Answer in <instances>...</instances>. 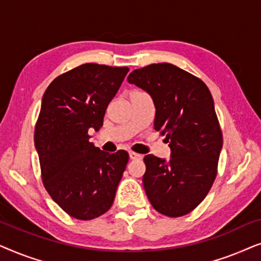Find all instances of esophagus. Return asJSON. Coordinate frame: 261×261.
<instances>
[{
    "instance_id": "34e87169",
    "label": "esophagus",
    "mask_w": 261,
    "mask_h": 261,
    "mask_svg": "<svg viewBox=\"0 0 261 261\" xmlns=\"http://www.w3.org/2000/svg\"><path fill=\"white\" fill-rule=\"evenodd\" d=\"M129 158L132 160H138V159H141L142 155L138 154V153H135V152H129Z\"/></svg>"
}]
</instances>
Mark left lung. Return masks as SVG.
I'll use <instances>...</instances> for the list:
<instances>
[{
	"label": "left lung",
	"instance_id": "1",
	"mask_svg": "<svg viewBox=\"0 0 261 261\" xmlns=\"http://www.w3.org/2000/svg\"><path fill=\"white\" fill-rule=\"evenodd\" d=\"M155 106L154 129L170 142L169 162L145 155L142 183L153 208L169 217L191 213L217 174L222 132L204 82L169 63L151 64L128 76Z\"/></svg>",
	"mask_w": 261,
	"mask_h": 261
}]
</instances>
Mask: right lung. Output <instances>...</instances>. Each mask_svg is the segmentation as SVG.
<instances>
[{
    "label": "right lung",
    "instance_id": "right-lung-1",
    "mask_svg": "<svg viewBox=\"0 0 261 261\" xmlns=\"http://www.w3.org/2000/svg\"><path fill=\"white\" fill-rule=\"evenodd\" d=\"M129 69L88 63L55 78L35 123L42 184L67 215L92 220L108 212L129 154H113L89 141Z\"/></svg>",
    "mask_w": 261,
    "mask_h": 261
}]
</instances>
